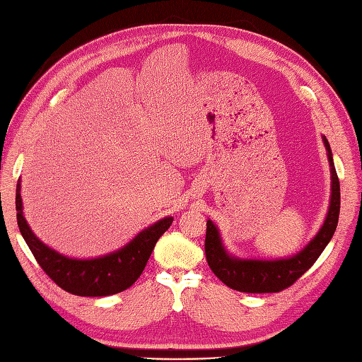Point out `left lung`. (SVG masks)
I'll list each match as a JSON object with an SVG mask.
<instances>
[{"label": "left lung", "mask_w": 362, "mask_h": 362, "mask_svg": "<svg viewBox=\"0 0 362 362\" xmlns=\"http://www.w3.org/2000/svg\"><path fill=\"white\" fill-rule=\"evenodd\" d=\"M323 141L327 151L330 164L332 193L329 211L320 231L308 245L288 259L259 260L239 259L223 248L218 227L209 219L207 233H205V257L209 267L221 281L234 291L248 292V294H267V292H280L289 288L314 265L320 254L325 251L327 243L337 230L339 218V180L335 170L334 158L326 136Z\"/></svg>", "instance_id": "left-lung-1"}]
</instances>
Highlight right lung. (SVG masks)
<instances>
[{"instance_id": "add662e5", "label": "right lung", "mask_w": 362, "mask_h": 362, "mask_svg": "<svg viewBox=\"0 0 362 362\" xmlns=\"http://www.w3.org/2000/svg\"><path fill=\"white\" fill-rule=\"evenodd\" d=\"M16 221L25 243L45 274L57 286L74 296L105 297L119 294L132 286L141 276L155 243L172 226L173 218H164L144 228L114 252L95 259H71L47 247L39 240L23 214L21 181L16 185Z\"/></svg>"}]
</instances>
